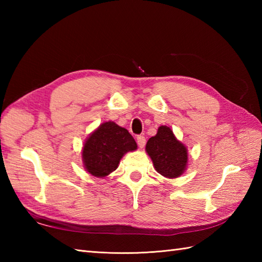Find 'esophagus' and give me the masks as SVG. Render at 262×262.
Here are the masks:
<instances>
[{"label": "esophagus", "instance_id": "esophagus-1", "mask_svg": "<svg viewBox=\"0 0 262 262\" xmlns=\"http://www.w3.org/2000/svg\"><path fill=\"white\" fill-rule=\"evenodd\" d=\"M137 144H138V146H140L141 148H143L144 146H145V143H146V138L144 137L143 135H138L137 136Z\"/></svg>", "mask_w": 262, "mask_h": 262}]
</instances>
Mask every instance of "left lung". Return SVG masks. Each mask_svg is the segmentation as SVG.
<instances>
[{
  "mask_svg": "<svg viewBox=\"0 0 262 262\" xmlns=\"http://www.w3.org/2000/svg\"><path fill=\"white\" fill-rule=\"evenodd\" d=\"M145 149L155 170L163 177L173 179L186 171L188 163L187 147L177 140L170 127H159L157 135L147 141Z\"/></svg>",
  "mask_w": 262,
  "mask_h": 262,
  "instance_id": "1",
  "label": "left lung"
}]
</instances>
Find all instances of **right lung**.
<instances>
[{"label":"right lung","instance_id":"1","mask_svg":"<svg viewBox=\"0 0 262 262\" xmlns=\"http://www.w3.org/2000/svg\"><path fill=\"white\" fill-rule=\"evenodd\" d=\"M137 144L127 129L105 121L86 138L82 149V161L89 173L104 178L118 168L127 152L135 151Z\"/></svg>","mask_w":262,"mask_h":262}]
</instances>
